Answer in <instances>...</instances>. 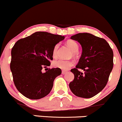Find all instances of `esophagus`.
I'll return each instance as SVG.
<instances>
[{
  "label": "esophagus",
  "mask_w": 122,
  "mask_h": 122,
  "mask_svg": "<svg viewBox=\"0 0 122 122\" xmlns=\"http://www.w3.org/2000/svg\"><path fill=\"white\" fill-rule=\"evenodd\" d=\"M67 71H62V72H61V73H62V74H65L66 73Z\"/></svg>",
  "instance_id": "esophagus-1"
}]
</instances>
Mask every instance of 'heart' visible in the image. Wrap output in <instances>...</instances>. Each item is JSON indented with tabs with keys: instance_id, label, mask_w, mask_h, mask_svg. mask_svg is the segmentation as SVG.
Listing matches in <instances>:
<instances>
[{
	"instance_id": "b5f03b06",
	"label": "heart",
	"mask_w": 122,
	"mask_h": 122,
	"mask_svg": "<svg viewBox=\"0 0 122 122\" xmlns=\"http://www.w3.org/2000/svg\"><path fill=\"white\" fill-rule=\"evenodd\" d=\"M67 46L72 51L71 55L73 56H76L77 55L78 51L79 49V46L76 42L74 40H70L66 42ZM59 44H57L54 47L52 51V56L54 58H56L57 56V50H58ZM74 65L73 61H65L63 59H59L57 61H55L53 62V66L55 67L59 68L63 70H67L71 67Z\"/></svg>"
}]
</instances>
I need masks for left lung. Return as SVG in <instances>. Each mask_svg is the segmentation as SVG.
Segmentation results:
<instances>
[{
  "instance_id": "8db88e82",
  "label": "left lung",
  "mask_w": 122,
  "mask_h": 122,
  "mask_svg": "<svg viewBox=\"0 0 122 122\" xmlns=\"http://www.w3.org/2000/svg\"><path fill=\"white\" fill-rule=\"evenodd\" d=\"M71 39L81 45L82 52L76 68L71 70L74 79L69 83L70 89L76 96L91 98L108 82L113 66V51L105 39L87 33H78Z\"/></svg>"
}]
</instances>
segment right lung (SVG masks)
<instances>
[{
  "instance_id": "add662e5",
  "label": "right lung",
  "mask_w": 122,
  "mask_h": 122,
  "mask_svg": "<svg viewBox=\"0 0 122 122\" xmlns=\"http://www.w3.org/2000/svg\"><path fill=\"white\" fill-rule=\"evenodd\" d=\"M65 36L37 31L19 40L11 50L10 70L17 90L26 97L37 100L50 93L59 68H46L52 61V51ZM46 68V72L43 69Z\"/></svg>"
}]
</instances>
